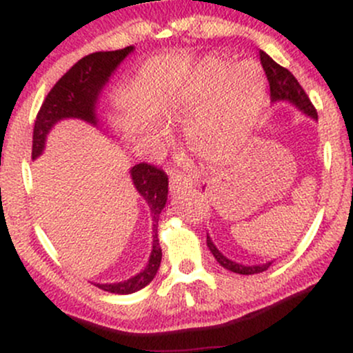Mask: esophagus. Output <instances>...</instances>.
<instances>
[{"instance_id": "1", "label": "esophagus", "mask_w": 353, "mask_h": 353, "mask_svg": "<svg viewBox=\"0 0 353 353\" xmlns=\"http://www.w3.org/2000/svg\"><path fill=\"white\" fill-rule=\"evenodd\" d=\"M190 185H192V181L188 179L184 174H181L177 171L171 172V184H169V188H171L172 192H177V190H181V189L190 188Z\"/></svg>"}]
</instances>
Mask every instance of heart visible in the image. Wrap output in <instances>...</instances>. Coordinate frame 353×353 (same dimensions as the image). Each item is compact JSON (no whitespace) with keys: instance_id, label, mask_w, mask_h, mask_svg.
<instances>
[{"instance_id":"b5f03b06","label":"heart","mask_w":353,"mask_h":353,"mask_svg":"<svg viewBox=\"0 0 353 353\" xmlns=\"http://www.w3.org/2000/svg\"><path fill=\"white\" fill-rule=\"evenodd\" d=\"M267 79L255 59L209 56L169 98V114L185 123V143L204 163H229L249 141L264 111ZM164 137H168L163 132Z\"/></svg>"}]
</instances>
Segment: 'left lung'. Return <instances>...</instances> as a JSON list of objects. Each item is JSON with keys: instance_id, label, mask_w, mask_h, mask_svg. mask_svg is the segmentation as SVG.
Masks as SVG:
<instances>
[{"instance_id": "8db88e82", "label": "left lung", "mask_w": 353, "mask_h": 353, "mask_svg": "<svg viewBox=\"0 0 353 353\" xmlns=\"http://www.w3.org/2000/svg\"><path fill=\"white\" fill-rule=\"evenodd\" d=\"M259 54H261L262 68H264L267 79H269L270 98H272V103L285 101V103H290L292 106L297 108L299 111H302L305 116H309L310 119L317 121V111H315V108L312 106L309 96L305 94V91H303L301 84H299V81L294 78L292 72L285 70V68H282L281 64L275 63V61L270 58L269 54H265L264 51H261ZM208 247L210 252H212L214 257H216V261L224 267V269L241 275L261 274L274 264V261H269L265 262V264L247 265V264H239V262L230 261V259L225 257V255L217 249L216 244L210 241L209 234H208Z\"/></svg>"}]
</instances>
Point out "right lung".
<instances>
[{"label":"right lung","instance_id":"add662e5","mask_svg":"<svg viewBox=\"0 0 353 353\" xmlns=\"http://www.w3.org/2000/svg\"><path fill=\"white\" fill-rule=\"evenodd\" d=\"M134 51V46H128L117 51H99L84 56L66 74L61 78L54 88L48 92L46 99L41 104L34 121L33 131V161L38 159L46 145V137L50 131L63 119H81L98 125V103L101 92L108 86L109 79L114 74L123 59ZM132 184L139 196L149 205L152 219V249L149 255L148 265L128 281L116 283H96L99 289L111 294H132L144 289L156 277L157 269L163 259L159 239H157V221L168 202V176L164 171L154 168L151 164H136L131 168Z\"/></svg>","mask_w":353,"mask_h":353}]
</instances>
